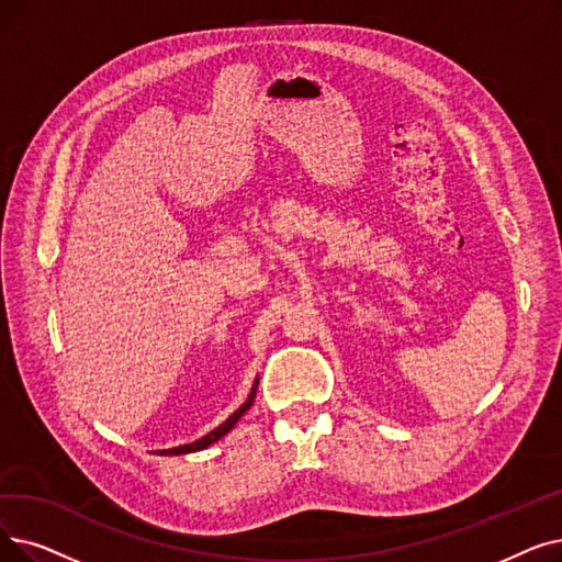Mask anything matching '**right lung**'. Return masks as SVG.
Returning <instances> with one entry per match:
<instances>
[{
    "label": "right lung",
    "instance_id": "add662e5",
    "mask_svg": "<svg viewBox=\"0 0 562 562\" xmlns=\"http://www.w3.org/2000/svg\"><path fill=\"white\" fill-rule=\"evenodd\" d=\"M255 393H257V381H255V385H252V393H250V397L246 400V404H243L240 408H236L232 416L221 425V427H215L213 431H209L206 436H202L200 441H194V443H188V446H179V448H172V450H162V452H158V454H186V452H198V450H204V448H209L211 443H215L217 438H223L238 420H240V416L243 413H246L250 406H252V402H255Z\"/></svg>",
    "mask_w": 562,
    "mask_h": 562
}]
</instances>
